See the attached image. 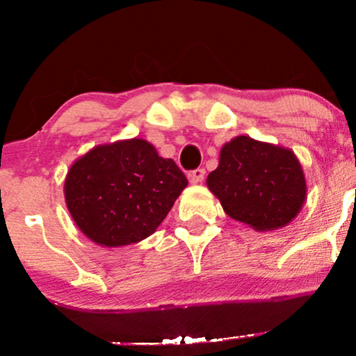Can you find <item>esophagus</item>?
<instances>
[{"label": "esophagus", "instance_id": "1", "mask_svg": "<svg viewBox=\"0 0 356 356\" xmlns=\"http://www.w3.org/2000/svg\"><path fill=\"white\" fill-rule=\"evenodd\" d=\"M204 175H206V170L204 169H195L189 172V181L191 184H201L204 181Z\"/></svg>", "mask_w": 356, "mask_h": 356}]
</instances>
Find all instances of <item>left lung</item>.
<instances>
[{
  "mask_svg": "<svg viewBox=\"0 0 356 356\" xmlns=\"http://www.w3.org/2000/svg\"><path fill=\"white\" fill-rule=\"evenodd\" d=\"M207 187L224 212L254 231L288 226L306 201V179L295 152L238 136L220 149Z\"/></svg>",
  "mask_w": 356,
  "mask_h": 356,
  "instance_id": "1",
  "label": "left lung"
}]
</instances>
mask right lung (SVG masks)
I'll use <instances>...</instances> for the list:
<instances>
[{
	"label": "right lung",
	"instance_id": "right-lung-1",
	"mask_svg": "<svg viewBox=\"0 0 356 356\" xmlns=\"http://www.w3.org/2000/svg\"><path fill=\"white\" fill-rule=\"evenodd\" d=\"M187 187L172 159L144 138L90 149L65 177V202L73 220L99 246L120 248L149 238Z\"/></svg>",
	"mask_w": 356,
	"mask_h": 356
}]
</instances>
